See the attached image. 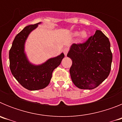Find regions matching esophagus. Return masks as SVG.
<instances>
[{
	"label": "esophagus",
	"instance_id": "esophagus-1",
	"mask_svg": "<svg viewBox=\"0 0 122 122\" xmlns=\"http://www.w3.org/2000/svg\"><path fill=\"white\" fill-rule=\"evenodd\" d=\"M68 51H69V49L68 48H64V49H63V53H64V54L66 56V55H67Z\"/></svg>",
	"mask_w": 122,
	"mask_h": 122
}]
</instances>
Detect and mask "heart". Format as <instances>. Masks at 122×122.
I'll use <instances>...</instances> for the list:
<instances>
[{"instance_id":"b5f03b06","label":"heart","mask_w":122,"mask_h":122,"mask_svg":"<svg viewBox=\"0 0 122 122\" xmlns=\"http://www.w3.org/2000/svg\"><path fill=\"white\" fill-rule=\"evenodd\" d=\"M74 35H77V33H74ZM87 34L86 32H82L81 33H80V35H79V36H80V38L81 39H84L85 38L87 37Z\"/></svg>"}]
</instances>
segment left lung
Returning <instances> with one entry per match:
<instances>
[{"label": "left lung", "mask_w": 122, "mask_h": 122, "mask_svg": "<svg viewBox=\"0 0 122 122\" xmlns=\"http://www.w3.org/2000/svg\"><path fill=\"white\" fill-rule=\"evenodd\" d=\"M108 38L97 30L83 43H74L67 57L72 60L71 80L81 89H93L108 77L112 54Z\"/></svg>", "instance_id": "left-lung-1"}]
</instances>
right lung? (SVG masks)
Here are the masks:
<instances>
[{
	"mask_svg": "<svg viewBox=\"0 0 122 122\" xmlns=\"http://www.w3.org/2000/svg\"><path fill=\"white\" fill-rule=\"evenodd\" d=\"M40 23L27 25L15 36L10 49V68L18 82L29 90H36L49 85L54 69L60 64L64 57L60 56L49 59L41 65H33L29 63L24 51V43L31 31Z\"/></svg>",
	"mask_w": 122,
	"mask_h": 122,
	"instance_id": "right-lung-1",
	"label": "right lung"
}]
</instances>
